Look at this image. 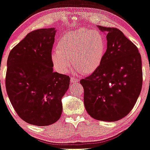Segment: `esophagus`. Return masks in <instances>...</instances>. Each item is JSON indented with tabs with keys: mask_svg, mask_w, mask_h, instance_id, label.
<instances>
[{
	"mask_svg": "<svg viewBox=\"0 0 150 150\" xmlns=\"http://www.w3.org/2000/svg\"><path fill=\"white\" fill-rule=\"evenodd\" d=\"M79 81V79H77V78H75L73 77H71V82L72 83H78Z\"/></svg>",
	"mask_w": 150,
	"mask_h": 150,
	"instance_id": "obj_1",
	"label": "esophagus"
}]
</instances>
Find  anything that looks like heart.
I'll list each match as a JSON object with an SVG mask.
<instances>
[{
    "label": "heart",
    "instance_id": "1",
    "mask_svg": "<svg viewBox=\"0 0 150 150\" xmlns=\"http://www.w3.org/2000/svg\"><path fill=\"white\" fill-rule=\"evenodd\" d=\"M106 51L104 35L96 30L80 29L59 39L57 49L51 53L54 68L66 74L73 59L78 70L86 75L94 73L101 65Z\"/></svg>",
    "mask_w": 150,
    "mask_h": 150
}]
</instances>
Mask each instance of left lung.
Masks as SVG:
<instances>
[{
  "label": "left lung",
  "instance_id": "left-lung-1",
  "mask_svg": "<svg viewBox=\"0 0 150 150\" xmlns=\"http://www.w3.org/2000/svg\"><path fill=\"white\" fill-rule=\"evenodd\" d=\"M106 33L107 49L101 65L80 81L86 110L94 119L117 121L128 115L142 88V58L121 31L97 26Z\"/></svg>",
  "mask_w": 150,
  "mask_h": 150
}]
</instances>
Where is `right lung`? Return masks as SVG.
I'll use <instances>...</instances> for the list:
<instances>
[{
	"instance_id": "obj_1",
	"label": "right lung",
	"mask_w": 150,
	"mask_h": 150,
	"mask_svg": "<svg viewBox=\"0 0 150 150\" xmlns=\"http://www.w3.org/2000/svg\"><path fill=\"white\" fill-rule=\"evenodd\" d=\"M57 30L29 33L9 53L6 89L19 117L29 124L47 126L61 117V99L69 88V76L53 71L51 52Z\"/></svg>"
}]
</instances>
